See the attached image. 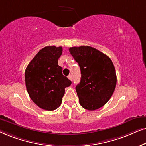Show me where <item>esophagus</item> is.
<instances>
[{"instance_id": "esophagus-1", "label": "esophagus", "mask_w": 146, "mask_h": 146, "mask_svg": "<svg viewBox=\"0 0 146 146\" xmlns=\"http://www.w3.org/2000/svg\"><path fill=\"white\" fill-rule=\"evenodd\" d=\"M68 78H69L70 80H72V75L71 74L69 75V76H68Z\"/></svg>"}]
</instances>
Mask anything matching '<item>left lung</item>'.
Here are the masks:
<instances>
[{
	"label": "left lung",
	"instance_id": "8db88e82",
	"mask_svg": "<svg viewBox=\"0 0 146 146\" xmlns=\"http://www.w3.org/2000/svg\"><path fill=\"white\" fill-rule=\"evenodd\" d=\"M69 50L80 67L81 81L75 87L79 104L89 111L102 108L111 98L117 83L113 62L91 46H74Z\"/></svg>",
	"mask_w": 146,
	"mask_h": 146
}]
</instances>
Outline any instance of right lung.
I'll list each match as a JSON object with an SVG mask.
<instances>
[{"mask_svg": "<svg viewBox=\"0 0 146 146\" xmlns=\"http://www.w3.org/2000/svg\"><path fill=\"white\" fill-rule=\"evenodd\" d=\"M63 48L47 46L35 56L25 73L27 92L35 104L44 110L53 111L61 104L65 87L71 81L62 73L58 65Z\"/></svg>", "mask_w": 146, "mask_h": 146, "instance_id": "right-lung-1", "label": "right lung"}]
</instances>
